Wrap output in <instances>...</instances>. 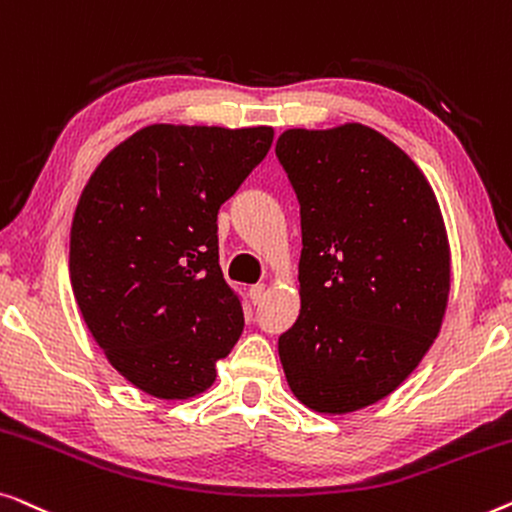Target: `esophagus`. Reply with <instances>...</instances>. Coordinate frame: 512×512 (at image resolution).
Returning a JSON list of instances; mask_svg holds the SVG:
<instances>
[{
    "mask_svg": "<svg viewBox=\"0 0 512 512\" xmlns=\"http://www.w3.org/2000/svg\"><path fill=\"white\" fill-rule=\"evenodd\" d=\"M264 290H266V285H264V283H255V285H250L248 294H250V299H253V304H259V301H262V297H264Z\"/></svg>",
    "mask_w": 512,
    "mask_h": 512,
    "instance_id": "esophagus-1",
    "label": "esophagus"
}]
</instances>
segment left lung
<instances>
[{
  "instance_id": "8db88e82",
  "label": "left lung",
  "mask_w": 512,
  "mask_h": 512,
  "mask_svg": "<svg viewBox=\"0 0 512 512\" xmlns=\"http://www.w3.org/2000/svg\"><path fill=\"white\" fill-rule=\"evenodd\" d=\"M276 157L301 213V313L278 338L304 406L343 415L385 399L441 331L450 246L436 194L376 129H287Z\"/></svg>"
}]
</instances>
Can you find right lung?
Segmentation results:
<instances>
[{"label": "right lung", "mask_w": 512, "mask_h": 512, "mask_svg": "<svg viewBox=\"0 0 512 512\" xmlns=\"http://www.w3.org/2000/svg\"><path fill=\"white\" fill-rule=\"evenodd\" d=\"M271 127L150 125L115 146L78 199L69 276L113 369L160 399L197 397L243 331L218 211L269 153Z\"/></svg>", "instance_id": "add662e5"}]
</instances>
